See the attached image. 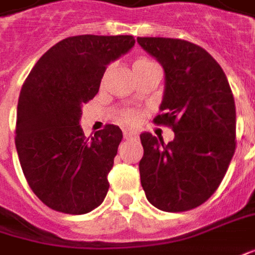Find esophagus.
<instances>
[{
	"label": "esophagus",
	"instance_id": "1",
	"mask_svg": "<svg viewBox=\"0 0 255 255\" xmlns=\"http://www.w3.org/2000/svg\"><path fill=\"white\" fill-rule=\"evenodd\" d=\"M123 135H124V139H136L138 138V134L132 129H129V128L123 129Z\"/></svg>",
	"mask_w": 255,
	"mask_h": 255
}]
</instances>
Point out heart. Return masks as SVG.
<instances>
[{
    "label": "heart",
    "mask_w": 255,
    "mask_h": 255,
    "mask_svg": "<svg viewBox=\"0 0 255 255\" xmlns=\"http://www.w3.org/2000/svg\"><path fill=\"white\" fill-rule=\"evenodd\" d=\"M145 62H149V61H146V60H138V61L134 62V67H136V65H141V64H145ZM120 120L123 121V123H126V124H131V123H134L136 119H135L134 113H131V112H124V113L121 114Z\"/></svg>",
    "instance_id": "b5f03b06"
}]
</instances>
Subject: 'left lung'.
<instances>
[{"mask_svg": "<svg viewBox=\"0 0 255 255\" xmlns=\"http://www.w3.org/2000/svg\"><path fill=\"white\" fill-rule=\"evenodd\" d=\"M164 69L163 114L174 139L141 134V184L153 207L183 212L216 191L236 149V106L221 65L204 48L180 39L138 37Z\"/></svg>", "mask_w": 255, "mask_h": 255, "instance_id": "8db88e82", "label": "left lung"}]
</instances>
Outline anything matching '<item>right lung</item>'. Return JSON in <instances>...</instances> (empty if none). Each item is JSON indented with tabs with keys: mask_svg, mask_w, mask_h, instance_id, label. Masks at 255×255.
Returning a JSON list of instances; mask_svg holds the SVG:
<instances>
[{
	"mask_svg": "<svg viewBox=\"0 0 255 255\" xmlns=\"http://www.w3.org/2000/svg\"><path fill=\"white\" fill-rule=\"evenodd\" d=\"M134 44L128 34L67 37L41 55L22 85L15 145L27 184L48 208L82 215L105 200L123 132L107 124L86 138L79 120L107 65Z\"/></svg>",
	"mask_w": 255,
	"mask_h": 255,
	"instance_id": "add662e5",
	"label": "right lung"
}]
</instances>
